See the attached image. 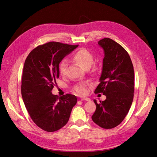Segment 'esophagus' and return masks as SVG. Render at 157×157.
Returning a JSON list of instances; mask_svg holds the SVG:
<instances>
[{"label": "esophagus", "instance_id": "1", "mask_svg": "<svg viewBox=\"0 0 157 157\" xmlns=\"http://www.w3.org/2000/svg\"><path fill=\"white\" fill-rule=\"evenodd\" d=\"M80 100L81 101H90L91 99L88 98H81L80 99Z\"/></svg>", "mask_w": 157, "mask_h": 157}]
</instances>
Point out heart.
Returning <instances> with one entry per match:
<instances>
[{"label":"heart","mask_w":157,"mask_h":157,"mask_svg":"<svg viewBox=\"0 0 157 157\" xmlns=\"http://www.w3.org/2000/svg\"><path fill=\"white\" fill-rule=\"evenodd\" d=\"M93 54L85 48H82L77 50L72 56V60L77 63L80 66L85 69H87L91 67L94 62ZM68 66V62L66 59H63L59 65V72L61 75H65ZM87 82H83L76 85L74 87L75 92L80 96H83L87 93Z\"/></svg>","instance_id":"b5f03b06"}]
</instances>
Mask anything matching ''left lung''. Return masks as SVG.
<instances>
[{
  "label": "left lung",
  "instance_id": "1",
  "mask_svg": "<svg viewBox=\"0 0 157 157\" xmlns=\"http://www.w3.org/2000/svg\"><path fill=\"white\" fill-rule=\"evenodd\" d=\"M104 51L103 68L95 94L102 93L105 101L96 99L92 121L105 129L119 125L129 111L134 98V71L126 50L115 41L104 38L98 42Z\"/></svg>",
  "mask_w": 157,
  "mask_h": 157
}]
</instances>
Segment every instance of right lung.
Wrapping results in <instances>:
<instances>
[{
  "label": "right lung",
  "instance_id": "add662e5",
  "mask_svg": "<svg viewBox=\"0 0 157 157\" xmlns=\"http://www.w3.org/2000/svg\"><path fill=\"white\" fill-rule=\"evenodd\" d=\"M78 45L49 42L33 49L25 59L21 91L33 121L46 132H55L67 124L77 98L72 94L61 97L52 94L59 78V63Z\"/></svg>",
  "mask_w": 157,
  "mask_h": 157
}]
</instances>
